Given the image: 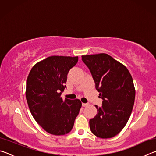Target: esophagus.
<instances>
[{
  "label": "esophagus",
  "instance_id": "1",
  "mask_svg": "<svg viewBox=\"0 0 156 156\" xmlns=\"http://www.w3.org/2000/svg\"><path fill=\"white\" fill-rule=\"evenodd\" d=\"M89 105L88 103H82V106L83 107H87Z\"/></svg>",
  "mask_w": 156,
  "mask_h": 156
}]
</instances>
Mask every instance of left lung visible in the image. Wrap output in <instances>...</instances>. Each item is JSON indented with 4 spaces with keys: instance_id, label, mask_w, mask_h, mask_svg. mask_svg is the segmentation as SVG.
Masks as SVG:
<instances>
[{
    "instance_id": "obj_1",
    "label": "left lung",
    "mask_w": 156,
    "mask_h": 156,
    "mask_svg": "<svg viewBox=\"0 0 156 156\" xmlns=\"http://www.w3.org/2000/svg\"><path fill=\"white\" fill-rule=\"evenodd\" d=\"M82 60L91 73L96 89L102 99L98 114L89 120L95 136L110 138L120 133L133 109L136 91L131 75L125 66L106 54L86 55Z\"/></svg>"
}]
</instances>
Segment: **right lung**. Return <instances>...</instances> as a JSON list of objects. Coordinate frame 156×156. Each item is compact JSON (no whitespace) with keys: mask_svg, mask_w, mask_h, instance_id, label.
<instances>
[{"mask_svg":"<svg viewBox=\"0 0 156 156\" xmlns=\"http://www.w3.org/2000/svg\"><path fill=\"white\" fill-rule=\"evenodd\" d=\"M78 57L54 56L31 69L26 84V98L31 115L44 130L60 136L72 130L82 106L80 100H64L67 73Z\"/></svg>","mask_w":156,"mask_h":156,"instance_id":"right-lung-1","label":"right lung"}]
</instances>
